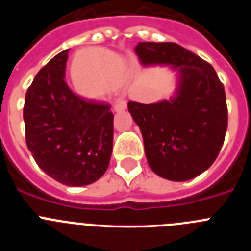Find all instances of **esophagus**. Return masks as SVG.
<instances>
[{"mask_svg":"<svg viewBox=\"0 0 251 251\" xmlns=\"http://www.w3.org/2000/svg\"><path fill=\"white\" fill-rule=\"evenodd\" d=\"M127 108V103L124 100H122V99H117L114 103V110L115 112H122V110H124Z\"/></svg>","mask_w":251,"mask_h":251,"instance_id":"1","label":"esophagus"}]
</instances>
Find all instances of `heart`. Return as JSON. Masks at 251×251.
Segmentation results:
<instances>
[{"instance_id": "heart-1", "label": "heart", "mask_w": 251, "mask_h": 251, "mask_svg": "<svg viewBox=\"0 0 251 251\" xmlns=\"http://www.w3.org/2000/svg\"><path fill=\"white\" fill-rule=\"evenodd\" d=\"M74 70L89 74V84L76 88L85 97H99L105 92L122 89L132 75L127 60L103 49H90L81 52L75 61Z\"/></svg>"}]
</instances>
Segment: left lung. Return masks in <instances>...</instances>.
Listing matches in <instances>:
<instances>
[{"instance_id": "1", "label": "left lung", "mask_w": 251, "mask_h": 251, "mask_svg": "<svg viewBox=\"0 0 251 251\" xmlns=\"http://www.w3.org/2000/svg\"><path fill=\"white\" fill-rule=\"evenodd\" d=\"M143 66L167 65L177 74L175 95L158 103H128L139 127L151 170L170 181H187L216 159L227 129L224 85L207 61L175 43H139Z\"/></svg>"}]
</instances>
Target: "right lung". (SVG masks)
<instances>
[{
	"instance_id": "obj_1",
	"label": "right lung",
	"mask_w": 251,
	"mask_h": 251,
	"mask_svg": "<svg viewBox=\"0 0 251 251\" xmlns=\"http://www.w3.org/2000/svg\"><path fill=\"white\" fill-rule=\"evenodd\" d=\"M68 50L36 74L24 106L26 145L37 166L66 186L98 181L109 166L113 118L109 104L85 100L65 83Z\"/></svg>"
}]
</instances>
